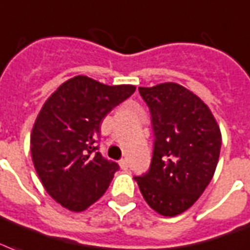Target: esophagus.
Instances as JSON below:
<instances>
[{
    "mask_svg": "<svg viewBox=\"0 0 250 250\" xmlns=\"http://www.w3.org/2000/svg\"><path fill=\"white\" fill-rule=\"evenodd\" d=\"M119 167H121V169H123V170H125V169L128 167V164H127V160H125V159H122L121 161H119Z\"/></svg>",
    "mask_w": 250,
    "mask_h": 250,
    "instance_id": "esophagus-1",
    "label": "esophagus"
}]
</instances>
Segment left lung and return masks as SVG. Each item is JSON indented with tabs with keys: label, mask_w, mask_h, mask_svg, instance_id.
<instances>
[{
	"label": "left lung",
	"mask_w": 250,
	"mask_h": 250,
	"mask_svg": "<svg viewBox=\"0 0 250 250\" xmlns=\"http://www.w3.org/2000/svg\"><path fill=\"white\" fill-rule=\"evenodd\" d=\"M152 115L155 148L149 170L133 177L150 208L176 216L198 201L218 165L222 132L209 107L185 86L139 87Z\"/></svg>",
	"instance_id": "8db88e82"
}]
</instances>
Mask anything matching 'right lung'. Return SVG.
I'll return each instance as SVG.
<instances>
[{
    "mask_svg": "<svg viewBox=\"0 0 250 250\" xmlns=\"http://www.w3.org/2000/svg\"><path fill=\"white\" fill-rule=\"evenodd\" d=\"M135 89L74 76L42 106L30 138L31 159L45 191L64 208L81 212L106 193L119 165L97 152L101 121Z\"/></svg>",
    "mask_w": 250,
    "mask_h": 250,
    "instance_id": "add662e5",
    "label": "right lung"
}]
</instances>
